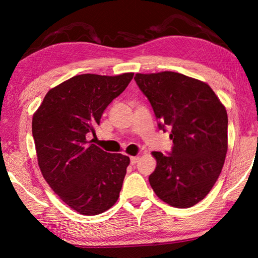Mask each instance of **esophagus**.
Segmentation results:
<instances>
[{
	"mask_svg": "<svg viewBox=\"0 0 258 258\" xmlns=\"http://www.w3.org/2000/svg\"><path fill=\"white\" fill-rule=\"evenodd\" d=\"M139 161V157H131V164L135 165Z\"/></svg>",
	"mask_w": 258,
	"mask_h": 258,
	"instance_id": "obj_1",
	"label": "esophagus"
}]
</instances>
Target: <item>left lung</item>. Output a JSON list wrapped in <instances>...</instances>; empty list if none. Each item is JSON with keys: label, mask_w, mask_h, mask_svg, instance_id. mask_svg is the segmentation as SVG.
<instances>
[{"label": "left lung", "mask_w": 258, "mask_h": 258, "mask_svg": "<svg viewBox=\"0 0 258 258\" xmlns=\"http://www.w3.org/2000/svg\"><path fill=\"white\" fill-rule=\"evenodd\" d=\"M159 130L171 132L172 150L152 152L157 166L149 182L168 205L191 207L220 176L228 151V113L206 83L174 72L137 74Z\"/></svg>", "instance_id": "left-lung-1"}]
</instances>
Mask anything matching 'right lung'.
Listing matches in <instances>:
<instances>
[{
  "instance_id": "add662e5",
  "label": "right lung",
  "mask_w": 258,
  "mask_h": 258,
  "mask_svg": "<svg viewBox=\"0 0 258 258\" xmlns=\"http://www.w3.org/2000/svg\"><path fill=\"white\" fill-rule=\"evenodd\" d=\"M133 73L83 74L46 93L33 116V138L43 177L60 199L82 215H98L119 197L127 156L87 145L103 111L127 87Z\"/></svg>"
}]
</instances>
